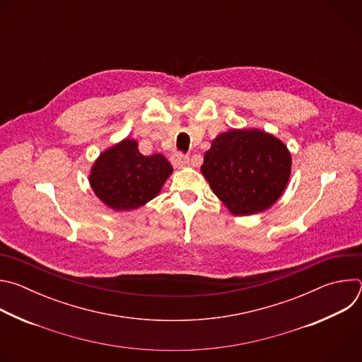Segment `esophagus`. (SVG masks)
I'll use <instances>...</instances> for the list:
<instances>
[{"instance_id":"esophagus-1","label":"esophagus","mask_w":362,"mask_h":362,"mask_svg":"<svg viewBox=\"0 0 362 362\" xmlns=\"http://www.w3.org/2000/svg\"><path fill=\"white\" fill-rule=\"evenodd\" d=\"M172 165L175 168H185L189 165V156H186V154L183 153H175L172 156Z\"/></svg>"}]
</instances>
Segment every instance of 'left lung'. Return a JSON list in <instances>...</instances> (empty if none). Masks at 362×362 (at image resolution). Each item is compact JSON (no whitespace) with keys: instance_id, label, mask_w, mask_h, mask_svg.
I'll list each match as a JSON object with an SVG mask.
<instances>
[{"instance_id":"obj_1","label":"left lung","mask_w":362,"mask_h":362,"mask_svg":"<svg viewBox=\"0 0 362 362\" xmlns=\"http://www.w3.org/2000/svg\"><path fill=\"white\" fill-rule=\"evenodd\" d=\"M286 146L262 130H229L204 153L202 175L232 215L267 211L285 190L291 175Z\"/></svg>"}]
</instances>
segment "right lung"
I'll return each mask as SVG.
<instances>
[{"label": "right lung", "instance_id": "obj_1", "mask_svg": "<svg viewBox=\"0 0 362 362\" xmlns=\"http://www.w3.org/2000/svg\"><path fill=\"white\" fill-rule=\"evenodd\" d=\"M172 172L163 154L144 156L137 141L124 139L100 154L91 169L90 185L109 208L132 211L156 197Z\"/></svg>", "mask_w": 362, "mask_h": 362}]
</instances>
